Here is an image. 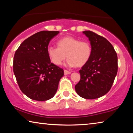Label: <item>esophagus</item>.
Returning a JSON list of instances; mask_svg holds the SVG:
<instances>
[{
	"label": "esophagus",
	"instance_id": "1",
	"mask_svg": "<svg viewBox=\"0 0 133 133\" xmlns=\"http://www.w3.org/2000/svg\"><path fill=\"white\" fill-rule=\"evenodd\" d=\"M64 74L65 75H70V74H71V71H69L67 70H64Z\"/></svg>",
	"mask_w": 133,
	"mask_h": 133
}]
</instances>
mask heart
<instances>
[{
    "instance_id": "1",
    "label": "heart",
    "mask_w": 133,
    "mask_h": 133,
    "mask_svg": "<svg viewBox=\"0 0 133 133\" xmlns=\"http://www.w3.org/2000/svg\"><path fill=\"white\" fill-rule=\"evenodd\" d=\"M57 44L58 48L49 46L47 49L49 58L56 66L62 64L67 57L69 66L82 67L91 57V47L87 41H80L77 38L68 36L58 40Z\"/></svg>"
}]
</instances>
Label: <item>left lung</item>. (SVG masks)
Here are the masks:
<instances>
[{"label": "left lung", "instance_id": "obj_1", "mask_svg": "<svg viewBox=\"0 0 133 133\" xmlns=\"http://www.w3.org/2000/svg\"><path fill=\"white\" fill-rule=\"evenodd\" d=\"M83 33L89 38L91 56L80 70V80L75 85L76 93L85 99H95L105 95L111 89L117 73V55L112 44L91 31Z\"/></svg>", "mask_w": 133, "mask_h": 133}]
</instances>
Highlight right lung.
<instances>
[{
  "label": "right lung",
  "instance_id": "right-lung-1",
  "mask_svg": "<svg viewBox=\"0 0 133 133\" xmlns=\"http://www.w3.org/2000/svg\"><path fill=\"white\" fill-rule=\"evenodd\" d=\"M58 31H41L26 39L16 51L13 72L21 91L32 100L53 97L64 75L62 68L51 63L47 49Z\"/></svg>",
  "mask_w": 133,
  "mask_h": 133
}]
</instances>
